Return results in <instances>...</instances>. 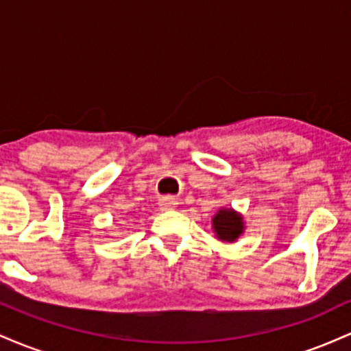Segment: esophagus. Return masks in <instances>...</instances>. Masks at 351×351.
<instances>
[{
  "label": "esophagus",
  "mask_w": 351,
  "mask_h": 351,
  "mask_svg": "<svg viewBox=\"0 0 351 351\" xmlns=\"http://www.w3.org/2000/svg\"><path fill=\"white\" fill-rule=\"evenodd\" d=\"M160 206H162V209H173L176 206V203L171 198H167L162 201V204H160Z\"/></svg>",
  "instance_id": "1"
}]
</instances>
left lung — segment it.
I'll use <instances>...</instances> for the list:
<instances>
[{
    "mask_svg": "<svg viewBox=\"0 0 351 351\" xmlns=\"http://www.w3.org/2000/svg\"><path fill=\"white\" fill-rule=\"evenodd\" d=\"M213 226L217 237L223 241H236L243 232V217L232 209H221L213 219Z\"/></svg>",
    "mask_w": 351,
    "mask_h": 351,
    "instance_id": "8db88e82",
    "label": "left lung"
}]
</instances>
